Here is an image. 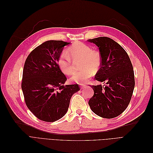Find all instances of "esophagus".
Instances as JSON below:
<instances>
[{
  "label": "esophagus",
  "instance_id": "34e87169",
  "mask_svg": "<svg viewBox=\"0 0 153 153\" xmlns=\"http://www.w3.org/2000/svg\"><path fill=\"white\" fill-rule=\"evenodd\" d=\"M86 87H87L86 85H80L81 89H84V88H85Z\"/></svg>",
  "mask_w": 153,
  "mask_h": 153
}]
</instances>
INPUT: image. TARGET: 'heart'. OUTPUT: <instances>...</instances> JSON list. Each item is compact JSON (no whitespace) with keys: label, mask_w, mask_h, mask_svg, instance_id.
Listing matches in <instances>:
<instances>
[{"label":"heart","mask_w":153,"mask_h":153,"mask_svg":"<svg viewBox=\"0 0 153 153\" xmlns=\"http://www.w3.org/2000/svg\"><path fill=\"white\" fill-rule=\"evenodd\" d=\"M73 61H81L82 71L74 73L71 80L78 84H84L93 75L94 70H98L101 65V57L98 52L85 43H76L68 49V53L63 52L58 59V65L61 71L71 75L74 71Z\"/></svg>","instance_id":"obj_1"}]
</instances>
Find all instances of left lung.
<instances>
[{
    "mask_svg": "<svg viewBox=\"0 0 153 153\" xmlns=\"http://www.w3.org/2000/svg\"><path fill=\"white\" fill-rule=\"evenodd\" d=\"M98 47L100 68L95 80L107 85H92L94 95L89 101L92 112L99 116L112 119L121 114L128 106L135 87L131 62L126 51L113 39L100 37L88 40Z\"/></svg>",
    "mask_w": 153,
    "mask_h": 153,
    "instance_id": "8db88e82",
    "label": "left lung"
}]
</instances>
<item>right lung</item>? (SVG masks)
<instances>
[{
  "label": "right lung",
  "mask_w": 153,
  "mask_h": 153,
  "mask_svg": "<svg viewBox=\"0 0 153 153\" xmlns=\"http://www.w3.org/2000/svg\"><path fill=\"white\" fill-rule=\"evenodd\" d=\"M70 43L50 40L29 53L23 70L22 89L26 105L35 116L54 122L67 112L71 96L80 90L78 84H63L66 76L58 65L64 46Z\"/></svg>",
  "instance_id": "right-lung-1"
}]
</instances>
